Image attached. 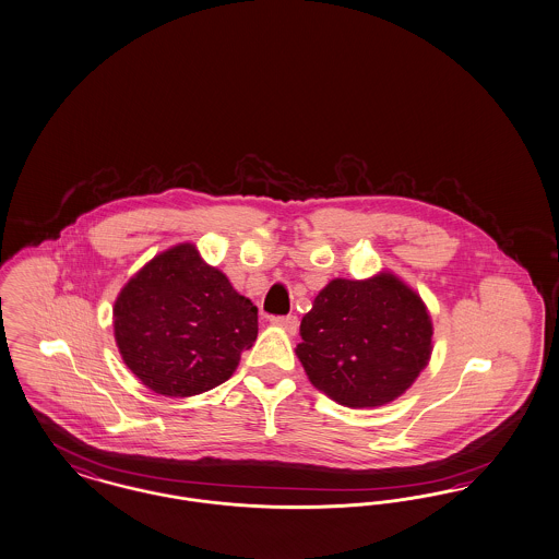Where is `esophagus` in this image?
<instances>
[{
  "mask_svg": "<svg viewBox=\"0 0 559 559\" xmlns=\"http://www.w3.org/2000/svg\"><path fill=\"white\" fill-rule=\"evenodd\" d=\"M273 323L284 328L288 334H296L298 330V318L296 316H284V318H273Z\"/></svg>",
  "mask_w": 559,
  "mask_h": 559,
  "instance_id": "1",
  "label": "esophagus"
}]
</instances>
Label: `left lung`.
Segmentation results:
<instances>
[{"mask_svg":"<svg viewBox=\"0 0 559 559\" xmlns=\"http://www.w3.org/2000/svg\"><path fill=\"white\" fill-rule=\"evenodd\" d=\"M296 357L316 389L347 408H379L427 368L433 322L420 294L393 271L336 277L300 322Z\"/></svg>","mask_w":559,"mask_h":559,"instance_id":"8db88e82","label":"left lung"}]
</instances>
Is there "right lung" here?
Instances as JSON below:
<instances>
[{"mask_svg":"<svg viewBox=\"0 0 559 559\" xmlns=\"http://www.w3.org/2000/svg\"><path fill=\"white\" fill-rule=\"evenodd\" d=\"M114 334L123 364L153 393L193 397L231 379L257 341L259 309L185 241L119 290Z\"/></svg>","mask_w":559,"mask_h":559,"instance_id":"right-lung-1","label":"right lung"}]
</instances>
